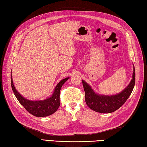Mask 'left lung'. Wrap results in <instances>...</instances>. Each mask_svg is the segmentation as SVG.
<instances>
[{"label": "left lung", "mask_w": 147, "mask_h": 147, "mask_svg": "<svg viewBox=\"0 0 147 147\" xmlns=\"http://www.w3.org/2000/svg\"><path fill=\"white\" fill-rule=\"evenodd\" d=\"M136 82L135 67H133L132 78L129 84L122 92L114 95L100 94L95 93L89 84L82 80L85 93V102L89 108L100 113L114 112L124 104L132 93Z\"/></svg>", "instance_id": "obj_1"}]
</instances>
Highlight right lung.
<instances>
[{"instance_id": "add662e5", "label": "right lung", "mask_w": 147, "mask_h": 147, "mask_svg": "<svg viewBox=\"0 0 147 147\" xmlns=\"http://www.w3.org/2000/svg\"><path fill=\"white\" fill-rule=\"evenodd\" d=\"M69 77L63 79L55 86L54 92L51 96L44 100L32 101L23 97L16 90L13 85L12 76L11 72V85L15 96L20 103L24 107L28 112L36 117H46L54 113L60 106V91L64 83L69 79Z\"/></svg>"}]
</instances>
